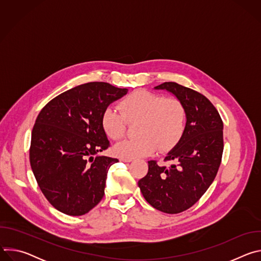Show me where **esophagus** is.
<instances>
[{
  "instance_id": "esophagus-1",
  "label": "esophagus",
  "mask_w": 261,
  "mask_h": 261,
  "mask_svg": "<svg viewBox=\"0 0 261 261\" xmlns=\"http://www.w3.org/2000/svg\"><path fill=\"white\" fill-rule=\"evenodd\" d=\"M120 160L123 162H131L132 161V159H128V158H120Z\"/></svg>"
}]
</instances>
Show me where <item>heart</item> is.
<instances>
[{
    "label": "heart",
    "mask_w": 261,
    "mask_h": 261,
    "mask_svg": "<svg viewBox=\"0 0 261 261\" xmlns=\"http://www.w3.org/2000/svg\"><path fill=\"white\" fill-rule=\"evenodd\" d=\"M119 110L106 107L101 116V126L107 137L120 139L128 123L138 122L135 138L125 139L115 145L114 151L121 158H138L172 148L181 138L187 115L184 104L176 98L144 90H136L119 103Z\"/></svg>",
    "instance_id": "heart-1"
}]
</instances>
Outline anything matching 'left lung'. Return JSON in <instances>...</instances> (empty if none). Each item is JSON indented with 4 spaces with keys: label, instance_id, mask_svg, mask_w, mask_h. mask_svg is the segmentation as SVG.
Returning a JSON list of instances; mask_svg holds the SVG:
<instances>
[{
    "label": "left lung",
    "instance_id": "obj_1",
    "mask_svg": "<svg viewBox=\"0 0 261 261\" xmlns=\"http://www.w3.org/2000/svg\"><path fill=\"white\" fill-rule=\"evenodd\" d=\"M155 89L175 96L187 121L181 138L164 159L173 163L166 167L148 161L147 174L138 186L153 207L178 214L196 203L216 177L223 154V122L211 101L194 90L170 82Z\"/></svg>",
    "mask_w": 261,
    "mask_h": 261
}]
</instances>
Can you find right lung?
<instances>
[{"label":"right lung","mask_w":261,"mask_h":261,"mask_svg":"<svg viewBox=\"0 0 261 261\" xmlns=\"http://www.w3.org/2000/svg\"><path fill=\"white\" fill-rule=\"evenodd\" d=\"M127 93L107 83H88L54 98L37 117L30 163L40 190L58 211L82 216L103 198L108 169L119 160L98 155L110 145L101 116Z\"/></svg>","instance_id":"obj_1"}]
</instances>
